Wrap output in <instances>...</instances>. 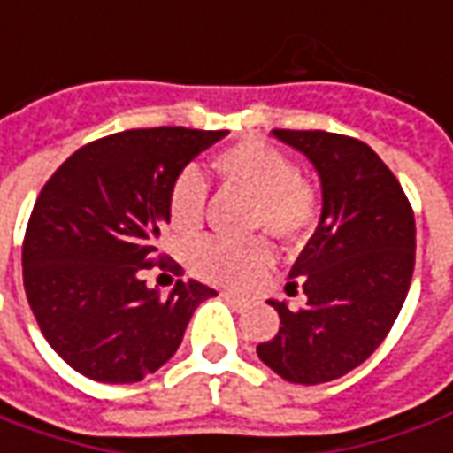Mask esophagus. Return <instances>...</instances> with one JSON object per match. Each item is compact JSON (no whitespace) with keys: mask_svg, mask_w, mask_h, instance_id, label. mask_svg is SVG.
<instances>
[{"mask_svg":"<svg viewBox=\"0 0 453 453\" xmlns=\"http://www.w3.org/2000/svg\"><path fill=\"white\" fill-rule=\"evenodd\" d=\"M220 297L227 300L233 307H248V304H250L245 297H240V295H235V292H220Z\"/></svg>","mask_w":453,"mask_h":453,"instance_id":"34e87169","label":"esophagus"}]
</instances>
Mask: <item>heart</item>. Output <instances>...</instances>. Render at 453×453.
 <instances>
[{
    "mask_svg": "<svg viewBox=\"0 0 453 453\" xmlns=\"http://www.w3.org/2000/svg\"><path fill=\"white\" fill-rule=\"evenodd\" d=\"M215 173L230 188L255 198L250 230H265L282 242L307 238L319 215L315 188L300 178L288 153L257 138H245L227 146L213 158ZM208 186L196 171H183L168 190V218L175 233L193 235L205 220ZM275 255L263 238L230 242L220 238L198 240L188 263L198 278L223 288H250L265 275Z\"/></svg>",
    "mask_w": 453,
    "mask_h": 453,
    "instance_id": "obj_1",
    "label": "heart"
}]
</instances>
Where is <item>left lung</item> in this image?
Listing matches in <instances>:
<instances>
[{"label": "left lung", "instance_id": "8db88e82", "mask_svg": "<svg viewBox=\"0 0 453 453\" xmlns=\"http://www.w3.org/2000/svg\"><path fill=\"white\" fill-rule=\"evenodd\" d=\"M273 136L315 165L322 215L285 288H303L307 303L290 310L267 300L282 327L257 344V357L292 384H322L359 367L392 330L414 273V213L367 143L327 131L275 128Z\"/></svg>", "mask_w": 453, "mask_h": 453}]
</instances>
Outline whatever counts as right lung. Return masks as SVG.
I'll use <instances>...</instances> for the list:
<instances>
[{"mask_svg": "<svg viewBox=\"0 0 453 453\" xmlns=\"http://www.w3.org/2000/svg\"><path fill=\"white\" fill-rule=\"evenodd\" d=\"M227 131L131 128L91 141L46 180L21 248L24 290L39 330L88 380L131 384L180 347L196 307L218 292L178 280L168 295L143 270L158 250L168 190L188 163Z\"/></svg>", "mask_w": 453, "mask_h": 453, "instance_id": "1", "label": "right lung"}]
</instances>
